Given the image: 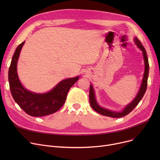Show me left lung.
I'll use <instances>...</instances> for the list:
<instances>
[{
    "mask_svg": "<svg viewBox=\"0 0 160 160\" xmlns=\"http://www.w3.org/2000/svg\"><path fill=\"white\" fill-rule=\"evenodd\" d=\"M135 40V43L138 47L141 49L142 52V55H143V58H144V61H145V72H144V75H143V78H142V80L141 82V85L140 87V89L139 90V92L138 93L136 98L133 100V101L128 104L127 106H126L123 110L120 112H114V111H111L110 110H108L106 108H104L100 107L98 104L97 102V100L95 98V91L94 89L92 86V85H90V89H89V102L91 108L93 109L95 111L98 112V113L101 114L104 116L107 117H113V118H120V117H122L125 115H128L130 113L134 108H136V106L139 104L140 102V100L142 98V97L144 96L147 88V80H148V71H149V64H148V58L147 56V52L144 48V47L142 46L140 41L136 38L134 39Z\"/></svg>",
    "mask_w": 160,
    "mask_h": 160,
    "instance_id": "left-lung-1",
    "label": "left lung"
}]
</instances>
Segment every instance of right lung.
I'll return each instance as SVG.
<instances>
[{"instance_id":"right-lung-1","label":"right lung","mask_w":160,"mask_h":160,"mask_svg":"<svg viewBox=\"0 0 160 160\" xmlns=\"http://www.w3.org/2000/svg\"><path fill=\"white\" fill-rule=\"evenodd\" d=\"M24 42L17 47L8 71L12 95L15 102L30 116L43 117L52 114L64 104L67 93L79 77L63 80L45 93H36L26 89L21 84L17 71V64Z\"/></svg>"}]
</instances>
